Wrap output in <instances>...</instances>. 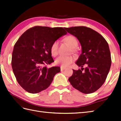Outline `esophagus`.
<instances>
[{"mask_svg": "<svg viewBox=\"0 0 121 121\" xmlns=\"http://www.w3.org/2000/svg\"><path fill=\"white\" fill-rule=\"evenodd\" d=\"M60 69H61V71H64V69H65V68H64V67H62V66L60 67Z\"/></svg>", "mask_w": 121, "mask_h": 121, "instance_id": "1", "label": "esophagus"}]
</instances>
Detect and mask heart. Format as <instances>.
I'll list each match as a JSON object with an SVG mask.
<instances>
[{
	"label": "heart",
	"mask_w": 121,
	"mask_h": 121,
	"mask_svg": "<svg viewBox=\"0 0 121 121\" xmlns=\"http://www.w3.org/2000/svg\"><path fill=\"white\" fill-rule=\"evenodd\" d=\"M65 41L71 46L73 50H74L75 48L78 45V41L75 36L73 35H69L65 38ZM59 42L58 40L54 41L52 44L50 46V52L52 56H57L58 52V47ZM75 60V58L73 56H60L58 57L55 60V63L57 65H60L62 67H65L70 65Z\"/></svg>",
	"instance_id": "b5f03b06"
}]
</instances>
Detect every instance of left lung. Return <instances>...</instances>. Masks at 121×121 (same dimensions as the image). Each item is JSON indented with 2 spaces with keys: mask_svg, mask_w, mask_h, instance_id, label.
<instances>
[{
  "mask_svg": "<svg viewBox=\"0 0 121 121\" xmlns=\"http://www.w3.org/2000/svg\"><path fill=\"white\" fill-rule=\"evenodd\" d=\"M64 29L77 38L81 46V54L75 62L81 69H73V73L69 81L83 93H93L104 83L110 69L108 44L102 35L90 28L78 26ZM83 65L86 66L85 69Z\"/></svg>",
  "mask_w": 121,
  "mask_h": 121,
  "instance_id": "obj_1",
  "label": "left lung"
}]
</instances>
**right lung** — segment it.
Masks as SVG:
<instances>
[{
	"instance_id": "obj_1",
	"label": "right lung",
	"mask_w": 121,
	"mask_h": 121,
	"mask_svg": "<svg viewBox=\"0 0 121 121\" xmlns=\"http://www.w3.org/2000/svg\"><path fill=\"white\" fill-rule=\"evenodd\" d=\"M66 33L62 27L35 26L18 39L14 46L11 64L17 81L25 91L35 94L44 90L60 72V67L47 68L45 65L54 61L52 44Z\"/></svg>"
}]
</instances>
